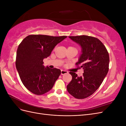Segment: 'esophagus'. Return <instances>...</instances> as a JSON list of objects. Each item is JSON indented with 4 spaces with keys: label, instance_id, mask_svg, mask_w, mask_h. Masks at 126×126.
I'll return each instance as SVG.
<instances>
[{
    "label": "esophagus",
    "instance_id": "obj_1",
    "mask_svg": "<svg viewBox=\"0 0 126 126\" xmlns=\"http://www.w3.org/2000/svg\"><path fill=\"white\" fill-rule=\"evenodd\" d=\"M67 73H68V71L66 70H62V71H61V74H62V75H64V74H66Z\"/></svg>",
    "mask_w": 126,
    "mask_h": 126
}]
</instances>
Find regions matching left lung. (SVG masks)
Returning <instances> with one entry per match:
<instances>
[{
	"mask_svg": "<svg viewBox=\"0 0 126 126\" xmlns=\"http://www.w3.org/2000/svg\"><path fill=\"white\" fill-rule=\"evenodd\" d=\"M81 47V52L76 65L83 69V76L78 77L70 72L72 80L67 91L77 99H84L93 94L100 87L109 70V56L106 47L97 38L86 35L69 36Z\"/></svg>",
	"mask_w": 126,
	"mask_h": 126,
	"instance_id": "left-lung-1",
	"label": "left lung"
}]
</instances>
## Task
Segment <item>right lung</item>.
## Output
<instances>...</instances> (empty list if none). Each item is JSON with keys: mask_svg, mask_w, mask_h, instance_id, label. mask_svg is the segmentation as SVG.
<instances>
[{"mask_svg": "<svg viewBox=\"0 0 126 126\" xmlns=\"http://www.w3.org/2000/svg\"><path fill=\"white\" fill-rule=\"evenodd\" d=\"M67 36L43 35L27 36L17 50L16 67L25 87L32 93L41 95L50 91L61 74L59 69L45 67L43 60Z\"/></svg>", "mask_w": 126, "mask_h": 126, "instance_id": "obj_1", "label": "right lung"}]
</instances>
